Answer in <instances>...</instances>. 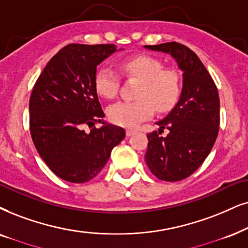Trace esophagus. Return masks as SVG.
Instances as JSON below:
<instances>
[{
  "instance_id": "34e87169",
  "label": "esophagus",
  "mask_w": 248,
  "mask_h": 248,
  "mask_svg": "<svg viewBox=\"0 0 248 248\" xmlns=\"http://www.w3.org/2000/svg\"><path fill=\"white\" fill-rule=\"evenodd\" d=\"M135 134V130L134 129H127L126 130V135L127 136H131V135Z\"/></svg>"
}]
</instances>
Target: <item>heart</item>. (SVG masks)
I'll list each match as a JSON object with an SVG mask.
<instances>
[{
  "label": "heart",
  "instance_id": "heart-1",
  "mask_svg": "<svg viewBox=\"0 0 248 248\" xmlns=\"http://www.w3.org/2000/svg\"><path fill=\"white\" fill-rule=\"evenodd\" d=\"M120 68L128 79L140 81L135 97L137 101L119 102L108 109V120L122 127H135L151 118L153 112L167 113L180 101L183 81L174 68L165 67L160 59L149 55H135L124 59ZM96 93L112 99L120 89V78L108 66L98 68L93 78Z\"/></svg>",
  "mask_w": 248,
  "mask_h": 248
}]
</instances>
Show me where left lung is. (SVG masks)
<instances>
[{
	"mask_svg": "<svg viewBox=\"0 0 248 248\" xmlns=\"http://www.w3.org/2000/svg\"><path fill=\"white\" fill-rule=\"evenodd\" d=\"M176 59L183 71V90L177 105L160 129L147 134L145 161L156 178L177 182L189 177L205 161L214 145L220 127V98L216 84L190 48L177 42L145 46ZM165 129L167 137H160Z\"/></svg>",
	"mask_w": 248,
	"mask_h": 248,
	"instance_id": "1",
	"label": "left lung"
}]
</instances>
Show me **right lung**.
Segmentation results:
<instances>
[{
	"label": "right lung",
	"mask_w": 248,
	"mask_h": 248,
	"mask_svg": "<svg viewBox=\"0 0 248 248\" xmlns=\"http://www.w3.org/2000/svg\"><path fill=\"white\" fill-rule=\"evenodd\" d=\"M117 50L114 45L71 43L50 59L30 97V130L41 158L71 183L96 177L112 150L126 136L124 128L103 122L93 88L97 65ZM84 126L91 131L86 133Z\"/></svg>",
	"instance_id": "right-lung-1"
}]
</instances>
